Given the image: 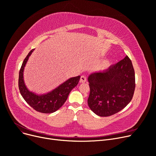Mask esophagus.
<instances>
[{"mask_svg": "<svg viewBox=\"0 0 156 156\" xmlns=\"http://www.w3.org/2000/svg\"><path fill=\"white\" fill-rule=\"evenodd\" d=\"M86 82V77L84 76H82L80 79V82L81 83H84V82Z\"/></svg>", "mask_w": 156, "mask_h": 156, "instance_id": "esophagus-1", "label": "esophagus"}]
</instances>
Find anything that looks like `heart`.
Instances as JSON below:
<instances>
[{"instance_id": "heart-1", "label": "heart", "mask_w": 156, "mask_h": 156, "mask_svg": "<svg viewBox=\"0 0 156 156\" xmlns=\"http://www.w3.org/2000/svg\"><path fill=\"white\" fill-rule=\"evenodd\" d=\"M108 65H109V61H107V62L105 63V66H108Z\"/></svg>"}]
</instances>
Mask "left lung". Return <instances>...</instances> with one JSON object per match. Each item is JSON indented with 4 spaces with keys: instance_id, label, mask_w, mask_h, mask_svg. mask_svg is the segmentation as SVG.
I'll return each instance as SVG.
<instances>
[{
    "instance_id": "obj_1",
    "label": "left lung",
    "mask_w": 156,
    "mask_h": 156,
    "mask_svg": "<svg viewBox=\"0 0 156 156\" xmlns=\"http://www.w3.org/2000/svg\"><path fill=\"white\" fill-rule=\"evenodd\" d=\"M87 80L90 87L88 106L99 116L119 112L133 98L135 72L128 56L106 70L92 72Z\"/></svg>"
}]
</instances>
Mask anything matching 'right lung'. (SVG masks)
Wrapping results in <instances>:
<instances>
[{"mask_svg": "<svg viewBox=\"0 0 156 156\" xmlns=\"http://www.w3.org/2000/svg\"><path fill=\"white\" fill-rule=\"evenodd\" d=\"M34 49L31 50L24 60L20 71L19 89L20 93L26 102L36 111L43 113H52L57 111L66 101L68 96L80 80V76L70 77L50 92L38 94L28 89L24 80V70L31 55Z\"/></svg>", "mask_w": 156, "mask_h": 156, "instance_id": "obj_1", "label": "right lung"}]
</instances>
